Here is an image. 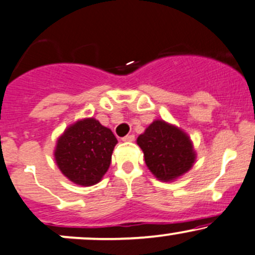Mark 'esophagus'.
I'll list each match as a JSON object with an SVG mask.
<instances>
[{
	"label": "esophagus",
	"instance_id": "34e87169",
	"mask_svg": "<svg viewBox=\"0 0 255 255\" xmlns=\"http://www.w3.org/2000/svg\"><path fill=\"white\" fill-rule=\"evenodd\" d=\"M122 140H123V141H133V140H134V135H133V134H129V135L123 136Z\"/></svg>",
	"mask_w": 255,
	"mask_h": 255
}]
</instances>
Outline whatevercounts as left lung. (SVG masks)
Listing matches in <instances>:
<instances>
[{
    "mask_svg": "<svg viewBox=\"0 0 255 255\" xmlns=\"http://www.w3.org/2000/svg\"><path fill=\"white\" fill-rule=\"evenodd\" d=\"M145 163L156 179L174 181L194 166L196 151L190 136L181 128L163 120H155L136 139Z\"/></svg>",
    "mask_w": 255,
    "mask_h": 255,
    "instance_id": "8db88e82",
    "label": "left lung"
}]
</instances>
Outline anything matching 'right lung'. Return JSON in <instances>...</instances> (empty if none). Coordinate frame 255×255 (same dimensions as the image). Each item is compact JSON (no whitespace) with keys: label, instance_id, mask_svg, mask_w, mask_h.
Instances as JSON below:
<instances>
[{"label":"right lung","instance_id":"add662e5","mask_svg":"<svg viewBox=\"0 0 255 255\" xmlns=\"http://www.w3.org/2000/svg\"><path fill=\"white\" fill-rule=\"evenodd\" d=\"M116 136L93 117L78 120L61 133L54 150L60 172L81 186L96 185L111 163Z\"/></svg>","mask_w":255,"mask_h":255}]
</instances>
